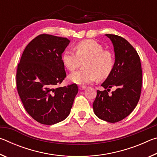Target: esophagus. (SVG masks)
Instances as JSON below:
<instances>
[{"instance_id":"esophagus-1","label":"esophagus","mask_w":157,"mask_h":157,"mask_svg":"<svg viewBox=\"0 0 157 157\" xmlns=\"http://www.w3.org/2000/svg\"><path fill=\"white\" fill-rule=\"evenodd\" d=\"M79 90H84V89H86V87L84 86H80L79 87Z\"/></svg>"}]
</instances>
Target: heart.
<instances>
[{"mask_svg":"<svg viewBox=\"0 0 157 157\" xmlns=\"http://www.w3.org/2000/svg\"><path fill=\"white\" fill-rule=\"evenodd\" d=\"M75 52L66 50L62 61L68 71H73L78 67L81 61L84 69L68 75V79L74 84L84 85L91 83L95 79H103L109 75L113 66V58L110 52L105 51L103 46L93 39L79 41L75 46Z\"/></svg>","mask_w":157,"mask_h":157,"instance_id":"1","label":"heart"}]
</instances>
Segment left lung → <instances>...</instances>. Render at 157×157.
I'll return each instance as SVG.
<instances>
[{
	"label": "left lung",
	"mask_w": 157,
	"mask_h": 157,
	"mask_svg": "<svg viewBox=\"0 0 157 157\" xmlns=\"http://www.w3.org/2000/svg\"><path fill=\"white\" fill-rule=\"evenodd\" d=\"M110 39L115 53V62L109 75L101 86L93 104L96 116L109 123L126 118L136 107L142 86V70L136 50L126 39L115 34H105ZM114 91L108 94L110 89Z\"/></svg>",
	"instance_id": "obj_1"
}]
</instances>
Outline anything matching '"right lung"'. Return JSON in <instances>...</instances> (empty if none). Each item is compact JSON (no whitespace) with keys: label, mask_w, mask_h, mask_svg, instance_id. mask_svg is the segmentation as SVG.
Instances as JSON below:
<instances>
[{"label":"right lung","mask_w":157,"mask_h":157,"mask_svg":"<svg viewBox=\"0 0 157 157\" xmlns=\"http://www.w3.org/2000/svg\"><path fill=\"white\" fill-rule=\"evenodd\" d=\"M69 43L66 38L40 34L28 44L18 64V94L26 111L39 123L56 124L71 113L78 86L57 87L66 76L62 56Z\"/></svg>","instance_id":"1"}]
</instances>
